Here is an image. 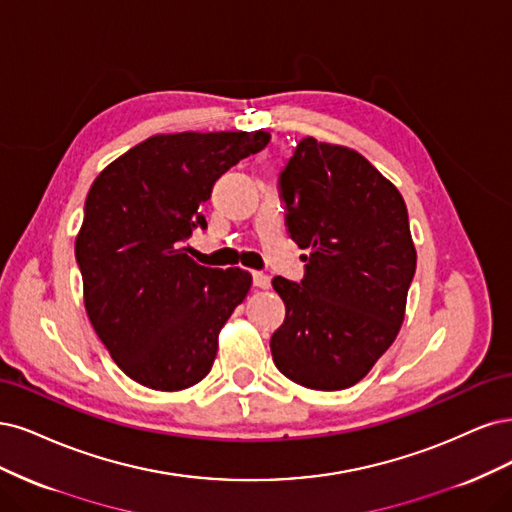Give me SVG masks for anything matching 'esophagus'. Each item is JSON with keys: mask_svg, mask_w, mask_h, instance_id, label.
Masks as SVG:
<instances>
[{"mask_svg": "<svg viewBox=\"0 0 512 512\" xmlns=\"http://www.w3.org/2000/svg\"><path fill=\"white\" fill-rule=\"evenodd\" d=\"M253 285L259 289H268L270 287V276L263 272H253Z\"/></svg>", "mask_w": 512, "mask_h": 512, "instance_id": "obj_1", "label": "esophagus"}]
</instances>
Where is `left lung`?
<instances>
[{
    "instance_id": "left-lung-1",
    "label": "left lung",
    "mask_w": 512,
    "mask_h": 512,
    "mask_svg": "<svg viewBox=\"0 0 512 512\" xmlns=\"http://www.w3.org/2000/svg\"><path fill=\"white\" fill-rule=\"evenodd\" d=\"M302 283L274 276L287 315L276 368L317 391L353 387L393 344L417 268L404 197L353 148L304 138L278 178Z\"/></svg>"
}]
</instances>
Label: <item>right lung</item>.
I'll return each instance as SVG.
<instances>
[{"mask_svg": "<svg viewBox=\"0 0 512 512\" xmlns=\"http://www.w3.org/2000/svg\"><path fill=\"white\" fill-rule=\"evenodd\" d=\"M268 142V131L159 134L93 180L76 261L89 321L131 381L180 391L210 372L253 278L204 268L180 246L206 227L202 208L221 174Z\"/></svg>", "mask_w": 512, "mask_h": 512, "instance_id": "right-lung-1", "label": "right lung"}]
</instances>
